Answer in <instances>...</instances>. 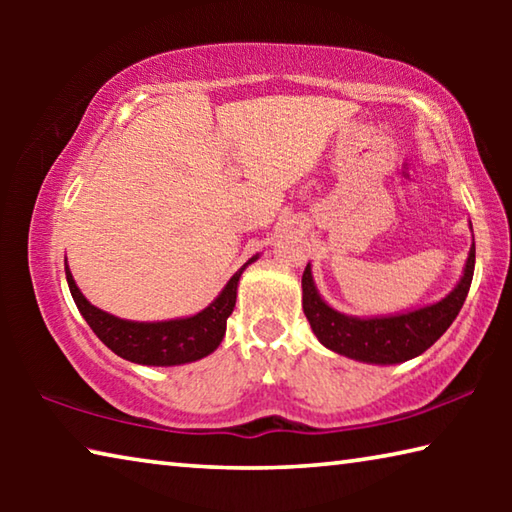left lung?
Returning <instances> with one entry per match:
<instances>
[{
  "label": "left lung",
  "mask_w": 512,
  "mask_h": 512,
  "mask_svg": "<svg viewBox=\"0 0 512 512\" xmlns=\"http://www.w3.org/2000/svg\"><path fill=\"white\" fill-rule=\"evenodd\" d=\"M472 275L474 239L461 280L443 300L413 311H404V314L359 318L341 314V311L329 307L320 298L314 275H311V264H307L305 273H302V309H305V316L311 329H314L316 339L327 350L354 361L393 366V363L420 357L424 350H429L447 332V327L454 323L467 298Z\"/></svg>",
  "instance_id": "obj_1"
}]
</instances>
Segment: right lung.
Listing matches in <instances>:
<instances>
[{
	"instance_id": "add662e5",
	"label": "right lung",
	"mask_w": 512,
	"mask_h": 512,
	"mask_svg": "<svg viewBox=\"0 0 512 512\" xmlns=\"http://www.w3.org/2000/svg\"><path fill=\"white\" fill-rule=\"evenodd\" d=\"M257 257L259 255L250 257L203 311L187 318L158 320V323L117 318L108 314V311L94 307L83 296L81 289L76 287L67 259L65 275L76 307H79L85 323L92 327V332L99 336L103 345H108L121 359L142 363V366H180V363L203 359L219 348L225 336V323H228V316L232 314L237 302L239 277Z\"/></svg>"
}]
</instances>
